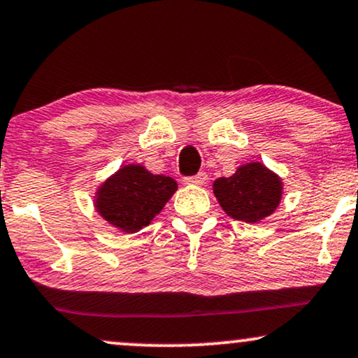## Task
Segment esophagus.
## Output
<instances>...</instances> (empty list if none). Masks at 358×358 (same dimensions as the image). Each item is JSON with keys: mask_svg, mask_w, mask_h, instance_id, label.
Listing matches in <instances>:
<instances>
[{"mask_svg": "<svg viewBox=\"0 0 358 358\" xmlns=\"http://www.w3.org/2000/svg\"><path fill=\"white\" fill-rule=\"evenodd\" d=\"M206 180H208V175H206L205 171H200V173H196L193 176H187V178H185V183H188V185H203Z\"/></svg>", "mask_w": 358, "mask_h": 358, "instance_id": "1", "label": "esophagus"}]
</instances>
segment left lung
Masks as SVG:
<instances>
[{
	"mask_svg": "<svg viewBox=\"0 0 358 358\" xmlns=\"http://www.w3.org/2000/svg\"><path fill=\"white\" fill-rule=\"evenodd\" d=\"M213 193L231 218L257 223L278 206L282 182L262 163H247L228 178L215 180Z\"/></svg>",
	"mask_w": 358,
	"mask_h": 358,
	"instance_id": "left-lung-1",
	"label": "left lung"
}]
</instances>
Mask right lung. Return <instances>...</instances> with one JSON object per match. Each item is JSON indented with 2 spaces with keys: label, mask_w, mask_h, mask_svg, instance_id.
<instances>
[{
  "label": "right lung",
  "mask_w": 358,
  "mask_h": 358,
  "mask_svg": "<svg viewBox=\"0 0 358 358\" xmlns=\"http://www.w3.org/2000/svg\"><path fill=\"white\" fill-rule=\"evenodd\" d=\"M176 192L171 176L153 175L141 165H127L96 193V210L120 230L135 234L150 225Z\"/></svg>",
  "instance_id": "obj_1"
}]
</instances>
